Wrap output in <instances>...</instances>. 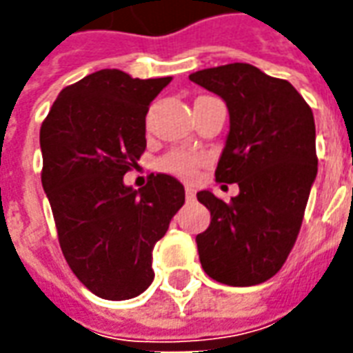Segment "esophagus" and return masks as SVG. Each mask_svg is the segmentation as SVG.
<instances>
[{
    "label": "esophagus",
    "instance_id": "1",
    "mask_svg": "<svg viewBox=\"0 0 353 353\" xmlns=\"http://www.w3.org/2000/svg\"><path fill=\"white\" fill-rule=\"evenodd\" d=\"M185 196H187V200H194V196H196V191L192 189V187H185Z\"/></svg>",
    "mask_w": 353,
    "mask_h": 353
}]
</instances>
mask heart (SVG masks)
I'll list each match as a JSON object with an SVG mask.
<instances>
[{
    "label": "heart",
    "mask_w": 353,
    "mask_h": 353,
    "mask_svg": "<svg viewBox=\"0 0 353 353\" xmlns=\"http://www.w3.org/2000/svg\"><path fill=\"white\" fill-rule=\"evenodd\" d=\"M202 162H204V159L199 153L176 149V151H170L168 154L162 157L159 161V170L166 172V174H172V176L191 179L196 174V170L202 166Z\"/></svg>",
    "instance_id": "obj_1"
}]
</instances>
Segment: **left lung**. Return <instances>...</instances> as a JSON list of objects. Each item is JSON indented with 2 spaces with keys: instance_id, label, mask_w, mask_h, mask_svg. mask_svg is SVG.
I'll return each mask as SVG.
<instances>
[{
  "instance_id": "obj_1",
  "label": "left lung",
  "mask_w": 353,
  "mask_h": 353,
  "mask_svg": "<svg viewBox=\"0 0 353 353\" xmlns=\"http://www.w3.org/2000/svg\"><path fill=\"white\" fill-rule=\"evenodd\" d=\"M189 79L229 108L230 132L215 179L240 187L230 202L196 192L212 215L196 236L200 265L215 281L257 285L283 266L303 225L318 174L314 115L291 83L252 64L200 70Z\"/></svg>"
}]
</instances>
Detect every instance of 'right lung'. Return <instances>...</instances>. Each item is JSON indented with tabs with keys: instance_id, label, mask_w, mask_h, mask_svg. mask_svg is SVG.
<instances>
[{
	"instance_id": "1",
	"label": "right lung",
	"mask_w": 353,
	"mask_h": 353,
	"mask_svg": "<svg viewBox=\"0 0 353 353\" xmlns=\"http://www.w3.org/2000/svg\"><path fill=\"white\" fill-rule=\"evenodd\" d=\"M170 81L90 73L58 94L39 130L41 183L62 253L81 283L108 301L151 285L154 244L185 202L183 185L166 174H151L138 191L123 183L145 151L149 105Z\"/></svg>"
}]
</instances>
